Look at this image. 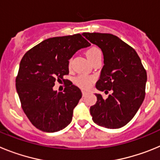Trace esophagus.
I'll use <instances>...</instances> for the list:
<instances>
[{
    "instance_id": "1",
    "label": "esophagus",
    "mask_w": 160,
    "mask_h": 160,
    "mask_svg": "<svg viewBox=\"0 0 160 160\" xmlns=\"http://www.w3.org/2000/svg\"><path fill=\"white\" fill-rule=\"evenodd\" d=\"M87 91H85V90H82V96H83V97H85V96L87 95Z\"/></svg>"
}]
</instances>
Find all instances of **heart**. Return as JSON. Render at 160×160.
I'll list each match as a JSON object with an SVG mask.
<instances>
[{"label": "heart", "instance_id": "1", "mask_svg": "<svg viewBox=\"0 0 160 160\" xmlns=\"http://www.w3.org/2000/svg\"><path fill=\"white\" fill-rule=\"evenodd\" d=\"M87 58L89 59L90 62H92L93 61L98 58H102V52L97 47H90L86 52ZM92 82V78L87 77V76H78L74 79V82L78 85L79 87L82 89H87L90 87V83Z\"/></svg>", "mask_w": 160, "mask_h": 160}]
</instances>
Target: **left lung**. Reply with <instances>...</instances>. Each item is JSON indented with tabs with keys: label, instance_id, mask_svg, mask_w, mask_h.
<instances>
[{
	"label": "left lung",
	"instance_id": "8db88e82",
	"mask_svg": "<svg viewBox=\"0 0 160 160\" xmlns=\"http://www.w3.org/2000/svg\"><path fill=\"white\" fill-rule=\"evenodd\" d=\"M83 36L101 49L103 66L96 89L111 90L107 99L95 94L90 107L94 123L109 129L122 128L134 118L145 98L147 72L135 49L110 33L83 32Z\"/></svg>",
	"mask_w": 160,
	"mask_h": 160
}]
</instances>
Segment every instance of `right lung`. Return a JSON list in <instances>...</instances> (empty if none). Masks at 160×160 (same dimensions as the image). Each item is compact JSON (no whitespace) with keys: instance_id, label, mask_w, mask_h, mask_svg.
Segmentation results:
<instances>
[{"instance_id":"add662e5","label":"right lung","mask_w":160,"mask_h":160,"mask_svg":"<svg viewBox=\"0 0 160 160\" xmlns=\"http://www.w3.org/2000/svg\"><path fill=\"white\" fill-rule=\"evenodd\" d=\"M90 44L81 34L48 38L22 58L16 89L24 112L35 128L56 132L71 122L82 91L70 81L63 92L53 90L56 81L69 73V60ZM65 81V80H63Z\"/></svg>"}]
</instances>
